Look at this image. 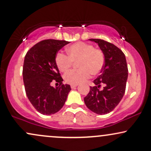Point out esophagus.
I'll return each mask as SVG.
<instances>
[{"instance_id":"1","label":"esophagus","mask_w":151,"mask_h":151,"mask_svg":"<svg viewBox=\"0 0 151 151\" xmlns=\"http://www.w3.org/2000/svg\"><path fill=\"white\" fill-rule=\"evenodd\" d=\"M77 86L78 84H72V85H71V88H72V89H74V88L77 87Z\"/></svg>"}]
</instances>
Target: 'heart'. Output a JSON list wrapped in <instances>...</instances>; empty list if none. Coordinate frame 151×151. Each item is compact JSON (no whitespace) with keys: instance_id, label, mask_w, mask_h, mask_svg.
I'll use <instances>...</instances> for the list:
<instances>
[{"instance_id":"obj_1","label":"heart","mask_w":151,"mask_h":151,"mask_svg":"<svg viewBox=\"0 0 151 151\" xmlns=\"http://www.w3.org/2000/svg\"><path fill=\"white\" fill-rule=\"evenodd\" d=\"M68 56L59 52L55 58V62L60 71L65 72L72 67V62H78L79 70L69 71L64 76L67 83L79 84L86 81L91 75L101 72L104 64V56L100 50L94 49L91 45L77 42L67 48Z\"/></svg>"}]
</instances>
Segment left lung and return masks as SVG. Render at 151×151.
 I'll return each mask as SVG.
<instances>
[{"label": "left lung", "mask_w": 151, "mask_h": 151, "mask_svg": "<svg viewBox=\"0 0 151 151\" xmlns=\"http://www.w3.org/2000/svg\"><path fill=\"white\" fill-rule=\"evenodd\" d=\"M96 42L104 56L101 75L93 80L84 103L87 108L97 114L112 111L122 99L128 79V67L125 55L116 46L101 39H89ZM104 83L103 90L98 88Z\"/></svg>", "instance_id": "1"}]
</instances>
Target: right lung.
<instances>
[{"label": "right lung", "instance_id": "1", "mask_svg": "<svg viewBox=\"0 0 151 151\" xmlns=\"http://www.w3.org/2000/svg\"><path fill=\"white\" fill-rule=\"evenodd\" d=\"M70 42L46 40L38 42L27 52L22 70L24 85L29 101L43 115H52L61 109L67 100L71 87L62 84L63 79L55 62L58 52ZM55 79L61 84L53 88Z\"/></svg>", "mask_w": 151, "mask_h": 151}]
</instances>
